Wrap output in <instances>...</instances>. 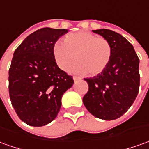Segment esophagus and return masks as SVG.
<instances>
[{"label":"esophagus","instance_id":"1","mask_svg":"<svg viewBox=\"0 0 149 149\" xmlns=\"http://www.w3.org/2000/svg\"><path fill=\"white\" fill-rule=\"evenodd\" d=\"M80 80H81V78L78 77H73V81H80Z\"/></svg>","mask_w":149,"mask_h":149}]
</instances>
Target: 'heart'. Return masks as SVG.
I'll list each match as a JSON object with an SVG mask.
<instances>
[{
	"label": "heart",
	"mask_w": 149,
	"mask_h": 149,
	"mask_svg": "<svg viewBox=\"0 0 149 149\" xmlns=\"http://www.w3.org/2000/svg\"><path fill=\"white\" fill-rule=\"evenodd\" d=\"M65 42L56 41L53 46V56L59 68L77 74L95 76L107 68L112 58L113 48L108 40L88 32L69 34Z\"/></svg>",
	"instance_id": "heart-1"
}]
</instances>
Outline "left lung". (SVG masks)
Here are the masks:
<instances>
[{
    "mask_svg": "<svg viewBox=\"0 0 149 149\" xmlns=\"http://www.w3.org/2000/svg\"><path fill=\"white\" fill-rule=\"evenodd\" d=\"M109 41L112 58L101 73L84 78L89 91L83 104L93 116L105 121L115 120L130 109L139 87V59L133 45L124 36L109 29L92 31Z\"/></svg>",
    "mask_w": 149,
    "mask_h": 149,
    "instance_id": "1",
    "label": "left lung"
}]
</instances>
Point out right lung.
I'll return each instance as SVG.
<instances>
[{"mask_svg": "<svg viewBox=\"0 0 149 149\" xmlns=\"http://www.w3.org/2000/svg\"><path fill=\"white\" fill-rule=\"evenodd\" d=\"M68 32L40 28L15 49L9 70V94L17 115L28 125L42 126L54 120L62 96L74 83L53 56L54 44Z\"/></svg>", "mask_w": 149, "mask_h": 149, "instance_id": "obj_1", "label": "right lung"}]
</instances>
